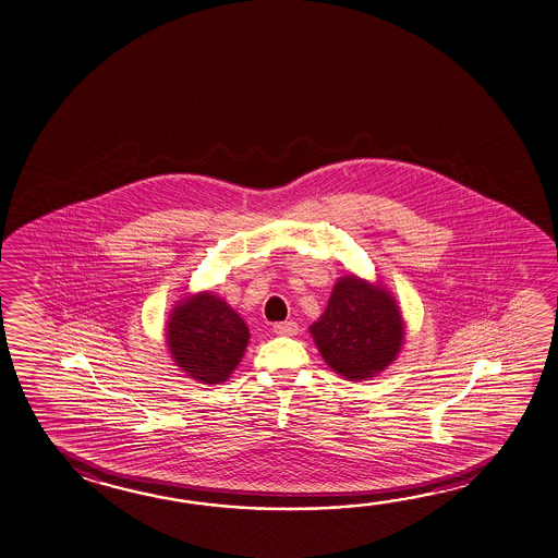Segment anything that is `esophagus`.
I'll use <instances>...</instances> for the list:
<instances>
[{
    "label": "esophagus",
    "mask_w": 558,
    "mask_h": 558,
    "mask_svg": "<svg viewBox=\"0 0 558 558\" xmlns=\"http://www.w3.org/2000/svg\"><path fill=\"white\" fill-rule=\"evenodd\" d=\"M272 329H275L276 335H282V337H292V335L300 331L295 322L276 323Z\"/></svg>",
    "instance_id": "34e87169"
}]
</instances>
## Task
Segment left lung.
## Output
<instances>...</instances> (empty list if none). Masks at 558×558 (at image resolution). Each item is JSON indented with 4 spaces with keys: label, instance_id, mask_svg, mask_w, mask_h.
Wrapping results in <instances>:
<instances>
[{
    "label": "left lung",
    "instance_id": "8db88e82",
    "mask_svg": "<svg viewBox=\"0 0 558 558\" xmlns=\"http://www.w3.org/2000/svg\"><path fill=\"white\" fill-rule=\"evenodd\" d=\"M310 329L325 362L347 380H364L384 371L403 342V322L393 298L356 276L335 283L327 310Z\"/></svg>",
    "mask_w": 558,
    "mask_h": 558
}]
</instances>
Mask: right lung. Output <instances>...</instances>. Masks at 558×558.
<instances>
[{"mask_svg":"<svg viewBox=\"0 0 558 558\" xmlns=\"http://www.w3.org/2000/svg\"><path fill=\"white\" fill-rule=\"evenodd\" d=\"M167 337L182 371L204 384H219L243 359L248 327L221 298L204 292L177 305Z\"/></svg>","mask_w":558,"mask_h":558,"instance_id":"1","label":"right lung"}]
</instances>
